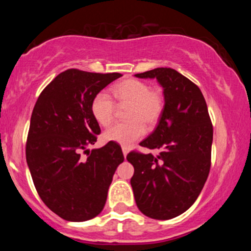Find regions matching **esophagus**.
I'll return each mask as SVG.
<instances>
[{
    "mask_svg": "<svg viewBox=\"0 0 251 251\" xmlns=\"http://www.w3.org/2000/svg\"><path fill=\"white\" fill-rule=\"evenodd\" d=\"M123 153H124V157L126 158V155L128 153V149L126 148V146H123Z\"/></svg>",
    "mask_w": 251,
    "mask_h": 251,
    "instance_id": "esophagus-1",
    "label": "esophagus"
}]
</instances>
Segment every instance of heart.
<instances>
[{
    "mask_svg": "<svg viewBox=\"0 0 251 251\" xmlns=\"http://www.w3.org/2000/svg\"><path fill=\"white\" fill-rule=\"evenodd\" d=\"M114 99L120 105H129L126 112L128 122L114 124L103 133V139L129 146L145 134L146 125L159 122L164 111V97L159 91L150 88L142 80L126 79L112 89ZM116 105L106 92H99L91 102L92 116L101 126H108L114 118Z\"/></svg>",
    "mask_w": 251,
    "mask_h": 251,
    "instance_id": "obj_1",
    "label": "heart"
}]
</instances>
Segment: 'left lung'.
Masks as SVG:
<instances>
[{
	"mask_svg": "<svg viewBox=\"0 0 251 251\" xmlns=\"http://www.w3.org/2000/svg\"><path fill=\"white\" fill-rule=\"evenodd\" d=\"M157 79L163 87L164 111L157 127L140 146L159 153L129 152L131 186L138 209L153 220L185 212L200 196L211 165L212 124L201 89L172 68L134 74Z\"/></svg>",
	"mask_w": 251,
	"mask_h": 251,
	"instance_id": "obj_1",
	"label": "left lung"
}]
</instances>
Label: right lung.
<instances>
[{"instance_id": "1", "label": "right lung", "mask_w": 251, "mask_h": 251, "mask_svg": "<svg viewBox=\"0 0 251 251\" xmlns=\"http://www.w3.org/2000/svg\"><path fill=\"white\" fill-rule=\"evenodd\" d=\"M120 73L67 70L40 94L28 132L25 158L43 203L66 221L85 222L102 211L113 175L124 154L119 144L97 142L99 124L91 102ZM88 151L87 160L79 155Z\"/></svg>"}]
</instances>
